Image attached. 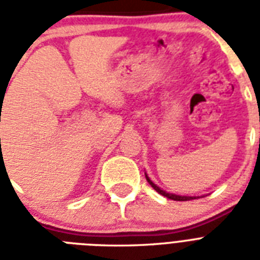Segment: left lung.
Listing matches in <instances>:
<instances>
[{"instance_id": "left-lung-1", "label": "left lung", "mask_w": 260, "mask_h": 260, "mask_svg": "<svg viewBox=\"0 0 260 260\" xmlns=\"http://www.w3.org/2000/svg\"><path fill=\"white\" fill-rule=\"evenodd\" d=\"M147 181H148V183H150V185L152 186V187H154V189L156 190V191H158L159 194H162V196H165V197H167V198H170V200H174V201H186V200H189V198H191V197H182V196H175V194L166 193V191H163V190L159 189L158 186L155 185V183H152V182H151L150 179H148V178H147Z\"/></svg>"}]
</instances>
